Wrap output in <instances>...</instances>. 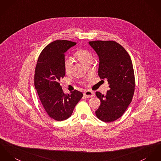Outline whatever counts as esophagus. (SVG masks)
<instances>
[{"label":"esophagus","instance_id":"1","mask_svg":"<svg viewBox=\"0 0 161 161\" xmlns=\"http://www.w3.org/2000/svg\"><path fill=\"white\" fill-rule=\"evenodd\" d=\"M84 96L87 98H90L94 96V92L90 91H86L84 92Z\"/></svg>","mask_w":161,"mask_h":161}]
</instances>
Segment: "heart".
I'll return each instance as SVG.
<instances>
[{"instance_id": "1", "label": "heart", "mask_w": 161, "mask_h": 161, "mask_svg": "<svg viewBox=\"0 0 161 161\" xmlns=\"http://www.w3.org/2000/svg\"><path fill=\"white\" fill-rule=\"evenodd\" d=\"M75 57L78 61H80L86 66L89 63L92 62L93 59L92 54L89 51L86 50H83V49H81L77 51L75 53ZM64 66L65 72L67 74H70L72 72V66H73L72 61L70 59L65 60Z\"/></svg>"}]
</instances>
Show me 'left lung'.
I'll return each mask as SVG.
<instances>
[{"instance_id":"left-lung-1","label":"left lung","mask_w":161,"mask_h":161,"mask_svg":"<svg viewBox=\"0 0 161 161\" xmlns=\"http://www.w3.org/2000/svg\"><path fill=\"white\" fill-rule=\"evenodd\" d=\"M99 58L98 75L107 79L110 88L106 95L96 92L100 105L96 111L100 120L113 122L119 118L132 102L135 90L133 65L126 50L114 41L89 42Z\"/></svg>"}]
</instances>
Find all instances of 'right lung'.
Returning a JSON list of instances; mask_svg holds the SVG:
<instances>
[{"label":"right lung","instance_id":"right-lung-1","mask_svg":"<svg viewBox=\"0 0 161 161\" xmlns=\"http://www.w3.org/2000/svg\"><path fill=\"white\" fill-rule=\"evenodd\" d=\"M76 44L69 40L51 42L41 52L36 67L34 85L39 99L48 116L58 121L69 118L83 96L77 90L64 94L59 83L65 75V53Z\"/></svg>","mask_w":161,"mask_h":161}]
</instances>
